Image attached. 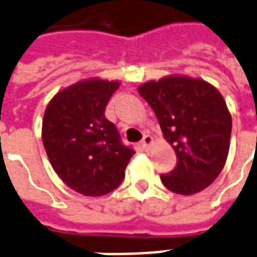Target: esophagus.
Segmentation results:
<instances>
[{"instance_id": "obj_1", "label": "esophagus", "mask_w": 257, "mask_h": 257, "mask_svg": "<svg viewBox=\"0 0 257 257\" xmlns=\"http://www.w3.org/2000/svg\"><path fill=\"white\" fill-rule=\"evenodd\" d=\"M154 140L153 138L150 136V135H146L143 138V140H142V147L144 148V150H150V147L153 146Z\"/></svg>"}]
</instances>
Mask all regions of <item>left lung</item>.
Returning a JSON list of instances; mask_svg holds the SVG:
<instances>
[{"label":"left lung","mask_w":257,"mask_h":257,"mask_svg":"<svg viewBox=\"0 0 257 257\" xmlns=\"http://www.w3.org/2000/svg\"><path fill=\"white\" fill-rule=\"evenodd\" d=\"M138 90L178 159L172 172L161 176L163 185L185 196L210 187L225 166L231 135V114L219 91L182 75L146 81Z\"/></svg>","instance_id":"1"}]
</instances>
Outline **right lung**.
Returning a JSON list of instances; mask_svg holds the SVG:
<instances>
[{"mask_svg": "<svg viewBox=\"0 0 257 257\" xmlns=\"http://www.w3.org/2000/svg\"><path fill=\"white\" fill-rule=\"evenodd\" d=\"M119 81L91 77L58 91L49 102L42 140L54 172L84 196H103L122 182L135 154L121 143L104 110Z\"/></svg>", "mask_w": 257, "mask_h": 257, "instance_id": "right-lung-1", "label": "right lung"}]
</instances>
